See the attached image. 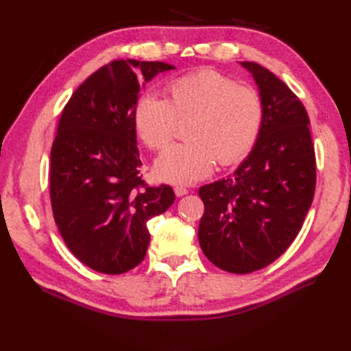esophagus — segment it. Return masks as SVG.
<instances>
[{
	"mask_svg": "<svg viewBox=\"0 0 351 351\" xmlns=\"http://www.w3.org/2000/svg\"><path fill=\"white\" fill-rule=\"evenodd\" d=\"M189 193V190L185 189V187H181V185H178V187H175V195L178 196V197H182V196H185Z\"/></svg>",
	"mask_w": 351,
	"mask_h": 351,
	"instance_id": "obj_1",
	"label": "esophagus"
}]
</instances>
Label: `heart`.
<instances>
[{
	"label": "heart",
	"instance_id": "b5f03b06",
	"mask_svg": "<svg viewBox=\"0 0 351 351\" xmlns=\"http://www.w3.org/2000/svg\"><path fill=\"white\" fill-rule=\"evenodd\" d=\"M259 93L232 78L202 69L166 86V99L143 95L132 110V125L143 143L160 151L175 136L176 122H187L190 141L164 151L155 161L161 181L193 184L211 173L215 160L232 166L247 156L263 126Z\"/></svg>",
	"mask_w": 351,
	"mask_h": 351
}]
</instances>
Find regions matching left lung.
Instances as JSON below:
<instances>
[{"label":"left lung","instance_id":"1","mask_svg":"<svg viewBox=\"0 0 351 351\" xmlns=\"http://www.w3.org/2000/svg\"><path fill=\"white\" fill-rule=\"evenodd\" d=\"M258 86L263 126L226 180L199 189V244L221 270L245 274L271 264L300 232L315 193V151L300 99L273 72L241 62Z\"/></svg>","mask_w":351,"mask_h":351}]
</instances>
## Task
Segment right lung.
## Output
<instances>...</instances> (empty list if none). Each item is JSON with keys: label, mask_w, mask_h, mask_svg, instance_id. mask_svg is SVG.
Here are the masks:
<instances>
[{"label": "right lung", "mask_w": 351, "mask_h": 351, "mask_svg": "<svg viewBox=\"0 0 351 351\" xmlns=\"http://www.w3.org/2000/svg\"><path fill=\"white\" fill-rule=\"evenodd\" d=\"M162 62L116 60L92 73L63 108L51 149L49 195L69 250L104 274L132 270L146 256V223L175 202L169 185L140 176L132 110Z\"/></svg>", "instance_id": "add662e5"}]
</instances>
